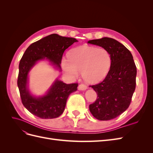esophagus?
I'll return each instance as SVG.
<instances>
[{
  "label": "esophagus",
  "instance_id": "obj_1",
  "mask_svg": "<svg viewBox=\"0 0 153 153\" xmlns=\"http://www.w3.org/2000/svg\"><path fill=\"white\" fill-rule=\"evenodd\" d=\"M87 89V86L84 84H81L78 85V89L79 90H85Z\"/></svg>",
  "mask_w": 153,
  "mask_h": 153
}]
</instances>
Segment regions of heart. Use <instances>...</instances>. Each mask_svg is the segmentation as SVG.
<instances>
[{
    "label": "heart",
    "mask_w": 153,
    "mask_h": 153,
    "mask_svg": "<svg viewBox=\"0 0 153 153\" xmlns=\"http://www.w3.org/2000/svg\"><path fill=\"white\" fill-rule=\"evenodd\" d=\"M61 64L64 70L71 76L76 78L80 73L87 82L93 84L107 75L111 56L105 48L83 45L71 50L68 59H62Z\"/></svg>",
    "instance_id": "1"
}]
</instances>
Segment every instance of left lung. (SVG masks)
<instances>
[{
  "mask_svg": "<svg viewBox=\"0 0 153 153\" xmlns=\"http://www.w3.org/2000/svg\"><path fill=\"white\" fill-rule=\"evenodd\" d=\"M88 43L106 49L111 56V65L105 79L90 85L98 94L89 105L93 116L100 121L116 118L131 103L136 87L137 68L131 52L119 43L110 38L88 41Z\"/></svg>",
  "mask_w": 153,
  "mask_h": 153,
  "instance_id": "obj_1",
  "label": "left lung"
}]
</instances>
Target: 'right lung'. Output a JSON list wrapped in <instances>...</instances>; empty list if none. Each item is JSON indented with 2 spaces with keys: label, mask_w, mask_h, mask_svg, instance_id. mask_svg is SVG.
Instances as JSON below:
<instances>
[{
  "label": "right lung",
  "mask_w": 153,
  "mask_h": 153,
  "mask_svg": "<svg viewBox=\"0 0 153 153\" xmlns=\"http://www.w3.org/2000/svg\"><path fill=\"white\" fill-rule=\"evenodd\" d=\"M77 41L53 34L36 41L25 50L19 64L17 84L22 102L32 114L46 119L57 118L63 113L69 95L77 90V83L66 84L57 80L47 95L36 98L27 89V76L35 63L45 57L61 69L64 52Z\"/></svg>",
  "instance_id": "add662e5"
}]
</instances>
